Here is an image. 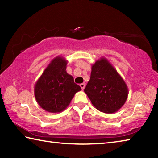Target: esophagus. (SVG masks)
Listing matches in <instances>:
<instances>
[{
  "instance_id": "1",
  "label": "esophagus",
  "mask_w": 158,
  "mask_h": 158,
  "mask_svg": "<svg viewBox=\"0 0 158 158\" xmlns=\"http://www.w3.org/2000/svg\"><path fill=\"white\" fill-rule=\"evenodd\" d=\"M80 86H81L82 90H84L85 89V84H84V83H83V84H80Z\"/></svg>"
}]
</instances>
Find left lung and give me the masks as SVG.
<instances>
[{
	"label": "left lung",
	"instance_id": "1",
	"mask_svg": "<svg viewBox=\"0 0 158 158\" xmlns=\"http://www.w3.org/2000/svg\"><path fill=\"white\" fill-rule=\"evenodd\" d=\"M93 105L106 114L116 113L128 96L126 83L105 57L92 65L90 79L84 89Z\"/></svg>",
	"mask_w": 158,
	"mask_h": 158
}]
</instances>
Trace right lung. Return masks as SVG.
<instances>
[{"label": "right lung", "instance_id": "1", "mask_svg": "<svg viewBox=\"0 0 158 158\" xmlns=\"http://www.w3.org/2000/svg\"><path fill=\"white\" fill-rule=\"evenodd\" d=\"M68 60L61 56L52 60L37 79L34 95L38 105L49 113H60L68 107L76 93L81 90L66 71Z\"/></svg>", "mask_w": 158, "mask_h": 158}]
</instances>
